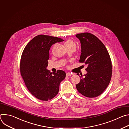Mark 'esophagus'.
<instances>
[{"instance_id":"1","label":"esophagus","mask_w":129,"mask_h":129,"mask_svg":"<svg viewBox=\"0 0 129 129\" xmlns=\"http://www.w3.org/2000/svg\"><path fill=\"white\" fill-rule=\"evenodd\" d=\"M72 75V73H70V72L66 73V76H71Z\"/></svg>"}]
</instances>
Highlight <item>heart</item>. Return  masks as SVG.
Segmentation results:
<instances>
[{
	"mask_svg": "<svg viewBox=\"0 0 129 129\" xmlns=\"http://www.w3.org/2000/svg\"><path fill=\"white\" fill-rule=\"evenodd\" d=\"M65 45L66 47H76V44L75 42L73 40L71 39H68L65 42Z\"/></svg>",
	"mask_w": 129,
	"mask_h": 129,
	"instance_id": "1",
	"label": "heart"
}]
</instances>
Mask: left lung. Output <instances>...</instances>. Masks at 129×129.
<instances>
[{"mask_svg": "<svg viewBox=\"0 0 129 129\" xmlns=\"http://www.w3.org/2000/svg\"><path fill=\"white\" fill-rule=\"evenodd\" d=\"M76 36L81 45L80 62L87 66V73L83 75L84 77L81 75V81L76 87L85 96L95 98L103 92L111 80V59L104 44L94 35L85 33Z\"/></svg>", "mask_w": 129, "mask_h": 129, "instance_id": "left-lung-1", "label": "left lung"}]
</instances>
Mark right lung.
<instances>
[{
  "mask_svg": "<svg viewBox=\"0 0 129 129\" xmlns=\"http://www.w3.org/2000/svg\"><path fill=\"white\" fill-rule=\"evenodd\" d=\"M63 41L56 37L38 35L28 43L22 52L21 75L29 91L41 101L51 100L56 96L61 82L66 77L63 70H58L52 74L47 69L51 46Z\"/></svg>",
  "mask_w": 129,
  "mask_h": 129,
  "instance_id": "obj_1",
  "label": "right lung"
}]
</instances>
